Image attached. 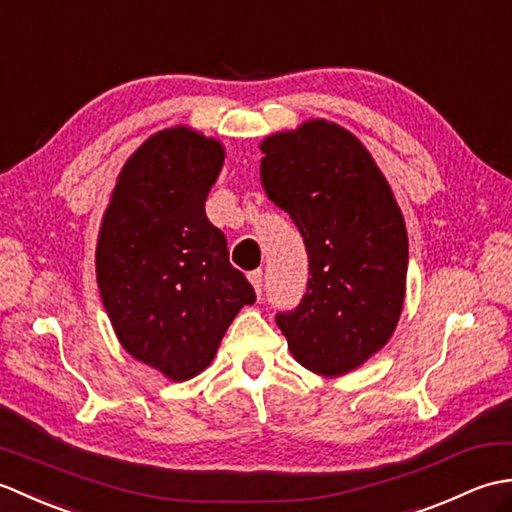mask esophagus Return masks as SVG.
Returning a JSON list of instances; mask_svg holds the SVG:
<instances>
[{
	"label": "esophagus",
	"instance_id": "34e87169",
	"mask_svg": "<svg viewBox=\"0 0 512 512\" xmlns=\"http://www.w3.org/2000/svg\"><path fill=\"white\" fill-rule=\"evenodd\" d=\"M248 279H250V284H253L257 297H262V292H264V273H262V270H253V273H248Z\"/></svg>",
	"mask_w": 512,
	"mask_h": 512
}]
</instances>
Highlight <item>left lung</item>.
<instances>
[{"label": "left lung", "mask_w": 512, "mask_h": 512, "mask_svg": "<svg viewBox=\"0 0 512 512\" xmlns=\"http://www.w3.org/2000/svg\"><path fill=\"white\" fill-rule=\"evenodd\" d=\"M268 200L297 224L310 279L295 310L277 312L292 356L321 376H343L396 330L409 244L394 193L354 134L308 121L262 145Z\"/></svg>", "instance_id": "8db88e82"}]
</instances>
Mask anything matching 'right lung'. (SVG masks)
<instances>
[{"label":"right lung","instance_id":"1","mask_svg":"<svg viewBox=\"0 0 512 512\" xmlns=\"http://www.w3.org/2000/svg\"><path fill=\"white\" fill-rule=\"evenodd\" d=\"M224 147L189 127L147 138L103 215L96 281L118 341L171 380L209 367L235 314L255 303L204 202Z\"/></svg>","mask_w":512,"mask_h":512}]
</instances>
